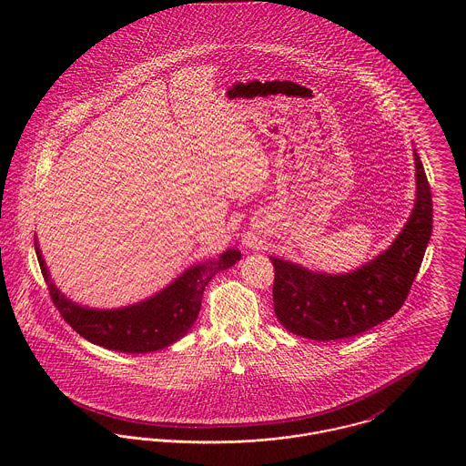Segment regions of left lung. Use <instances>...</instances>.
Here are the masks:
<instances>
[{"label":"left lung","mask_w":466,"mask_h":466,"mask_svg":"<svg viewBox=\"0 0 466 466\" xmlns=\"http://www.w3.org/2000/svg\"><path fill=\"white\" fill-rule=\"evenodd\" d=\"M412 156L414 209L388 251L353 272L335 276L270 258L274 312L283 329L305 339L337 340L366 332L401 309L432 233L431 187L416 150Z\"/></svg>","instance_id":"obj_1"}]
</instances>
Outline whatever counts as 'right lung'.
<instances>
[{
  "label": "right lung",
  "instance_id": "add662e5",
  "mask_svg": "<svg viewBox=\"0 0 466 466\" xmlns=\"http://www.w3.org/2000/svg\"><path fill=\"white\" fill-rule=\"evenodd\" d=\"M35 253L50 298L67 325L89 342L122 353L156 351L185 337L199 316L202 292L209 279L240 260V251L229 249L217 260L190 267L150 299L126 309L95 310L66 299L50 279L37 244Z\"/></svg>",
  "mask_w": 466,
  "mask_h": 466
}]
</instances>
